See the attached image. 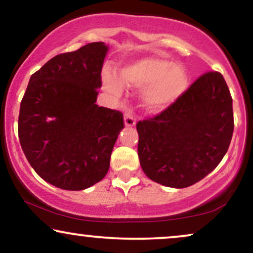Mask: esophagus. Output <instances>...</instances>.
Segmentation results:
<instances>
[{
	"label": "esophagus",
	"instance_id": "34e87169",
	"mask_svg": "<svg viewBox=\"0 0 253 253\" xmlns=\"http://www.w3.org/2000/svg\"><path fill=\"white\" fill-rule=\"evenodd\" d=\"M124 124H126V126H133L136 124V118L133 117L131 112L124 114Z\"/></svg>",
	"mask_w": 253,
	"mask_h": 253
}]
</instances>
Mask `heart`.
Instances as JSON below:
<instances>
[{
	"label": "heart",
	"mask_w": 253,
	"mask_h": 253,
	"mask_svg": "<svg viewBox=\"0 0 253 253\" xmlns=\"http://www.w3.org/2000/svg\"><path fill=\"white\" fill-rule=\"evenodd\" d=\"M188 74L180 64L169 63L156 56L142 57L124 65L120 77L110 70L103 74L104 88L120 96L123 84L130 88H144L142 99L151 111H161L177 101L188 86Z\"/></svg>",
	"instance_id": "1"
}]
</instances>
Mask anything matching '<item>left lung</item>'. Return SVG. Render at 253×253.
I'll return each instance as SVG.
<instances>
[{"label":"left lung","instance_id":"8db88e82","mask_svg":"<svg viewBox=\"0 0 253 253\" xmlns=\"http://www.w3.org/2000/svg\"><path fill=\"white\" fill-rule=\"evenodd\" d=\"M232 97L223 75L203 74L155 117L139 121V163L169 188H188L216 169L233 133Z\"/></svg>","mask_w":253,"mask_h":253}]
</instances>
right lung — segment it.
Listing matches in <instances>:
<instances>
[{
	"instance_id": "1",
	"label": "right lung",
	"mask_w": 253,
	"mask_h": 253,
	"mask_svg": "<svg viewBox=\"0 0 253 253\" xmlns=\"http://www.w3.org/2000/svg\"><path fill=\"white\" fill-rule=\"evenodd\" d=\"M103 42L56 55L31 75L18 115V138L45 182L79 191L98 183L124 127L123 114L98 107Z\"/></svg>"
}]
</instances>
